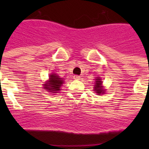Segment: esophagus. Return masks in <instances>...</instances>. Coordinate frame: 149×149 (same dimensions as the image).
Here are the masks:
<instances>
[{
  "label": "esophagus",
  "instance_id": "esophagus-1",
  "mask_svg": "<svg viewBox=\"0 0 149 149\" xmlns=\"http://www.w3.org/2000/svg\"><path fill=\"white\" fill-rule=\"evenodd\" d=\"M80 78H81V77H80L79 75H74V80H80Z\"/></svg>",
  "mask_w": 149,
  "mask_h": 149
}]
</instances>
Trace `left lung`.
<instances>
[{
    "mask_svg": "<svg viewBox=\"0 0 149 149\" xmlns=\"http://www.w3.org/2000/svg\"><path fill=\"white\" fill-rule=\"evenodd\" d=\"M96 81H95V89L94 90L95 91L96 93H98V95L100 94H103L104 92V89H103V86H101V84H102V82H101V79L100 78H97L95 79Z\"/></svg>",
    "mask_w": 149,
    "mask_h": 149,
    "instance_id": "obj_1",
    "label": "left lung"
}]
</instances>
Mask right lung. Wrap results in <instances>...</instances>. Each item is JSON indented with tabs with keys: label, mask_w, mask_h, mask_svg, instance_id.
<instances>
[{
	"label": "right lung",
	"mask_w": 149,
	"mask_h": 149,
	"mask_svg": "<svg viewBox=\"0 0 149 149\" xmlns=\"http://www.w3.org/2000/svg\"><path fill=\"white\" fill-rule=\"evenodd\" d=\"M64 83L63 78H60L55 74H52L50 75L49 81L44 84L45 89L48 90V92H51L53 93H57L58 91L60 90V86Z\"/></svg>",
	"instance_id": "add662e5"
}]
</instances>
